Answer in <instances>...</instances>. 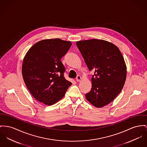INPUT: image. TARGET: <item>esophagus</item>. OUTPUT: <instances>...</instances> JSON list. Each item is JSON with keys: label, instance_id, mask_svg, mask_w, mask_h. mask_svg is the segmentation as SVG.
<instances>
[{"label": "esophagus", "instance_id": "1", "mask_svg": "<svg viewBox=\"0 0 147 147\" xmlns=\"http://www.w3.org/2000/svg\"><path fill=\"white\" fill-rule=\"evenodd\" d=\"M81 76L78 75V76H77V78H76V81H77V82H79V81H81Z\"/></svg>", "mask_w": 147, "mask_h": 147}]
</instances>
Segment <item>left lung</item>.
I'll return each mask as SVG.
<instances>
[{
    "instance_id": "1",
    "label": "left lung",
    "mask_w": 147,
    "mask_h": 147,
    "mask_svg": "<svg viewBox=\"0 0 147 147\" xmlns=\"http://www.w3.org/2000/svg\"><path fill=\"white\" fill-rule=\"evenodd\" d=\"M90 71L92 88L85 95L88 101L97 108L105 106L121 92L127 77V67L120 50L114 44L101 39L76 42Z\"/></svg>"
}]
</instances>
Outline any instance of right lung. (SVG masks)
I'll use <instances>...</instances> for the list:
<instances>
[{
    "label": "right lung",
    "instance_id": "1",
    "mask_svg": "<svg viewBox=\"0 0 147 147\" xmlns=\"http://www.w3.org/2000/svg\"><path fill=\"white\" fill-rule=\"evenodd\" d=\"M71 44L59 38L42 40L24 58L22 75L25 84L32 96L45 105H52L61 100L72 84L64 77L65 68L61 61Z\"/></svg>",
    "mask_w": 147,
    "mask_h": 147
}]
</instances>
